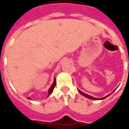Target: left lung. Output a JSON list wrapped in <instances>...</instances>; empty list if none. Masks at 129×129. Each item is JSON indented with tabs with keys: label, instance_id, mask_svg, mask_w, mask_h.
<instances>
[{
	"label": "left lung",
	"instance_id": "8db88e82",
	"mask_svg": "<svg viewBox=\"0 0 129 129\" xmlns=\"http://www.w3.org/2000/svg\"><path fill=\"white\" fill-rule=\"evenodd\" d=\"M79 93H80V94H81L82 95H84V97H87V98H88V99H90V100H104V99H105V98H106V97H108V96L110 95H107V96H106V97H103V98H101V99H98V98H95V97H92V96H90V95H87V94H86V93H84V92L80 91L79 90Z\"/></svg>",
	"mask_w": 129,
	"mask_h": 129
}]
</instances>
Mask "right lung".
<instances>
[{"label":"right lung","mask_w":129,"mask_h":129,"mask_svg":"<svg viewBox=\"0 0 129 129\" xmlns=\"http://www.w3.org/2000/svg\"><path fill=\"white\" fill-rule=\"evenodd\" d=\"M55 86H56V80H55V78H54V82L53 84H52V85L51 86L50 88L48 90V96L50 95L51 93L52 92V91H53L54 88V87H55ZM28 99H30V98H28Z\"/></svg>","instance_id":"add662e5"}]
</instances>
